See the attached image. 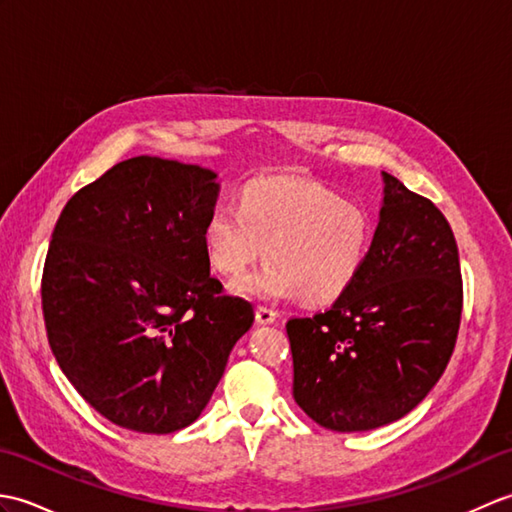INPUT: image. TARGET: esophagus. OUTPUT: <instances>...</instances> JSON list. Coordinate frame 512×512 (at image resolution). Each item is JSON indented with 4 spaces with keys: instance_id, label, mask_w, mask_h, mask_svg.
<instances>
[{
    "instance_id": "obj_1",
    "label": "esophagus",
    "mask_w": 512,
    "mask_h": 512,
    "mask_svg": "<svg viewBox=\"0 0 512 512\" xmlns=\"http://www.w3.org/2000/svg\"><path fill=\"white\" fill-rule=\"evenodd\" d=\"M255 319H257L259 325H270V323L277 321V312H275L273 308L259 306V308L255 310Z\"/></svg>"
}]
</instances>
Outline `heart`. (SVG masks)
I'll list each match as a JSON object with an SVG mask.
<instances>
[{
    "mask_svg": "<svg viewBox=\"0 0 512 512\" xmlns=\"http://www.w3.org/2000/svg\"><path fill=\"white\" fill-rule=\"evenodd\" d=\"M374 222L365 206L325 184L264 178L239 195V209L215 206L204 224V253L215 273L239 277L262 253L268 264L237 279L233 295L255 301L339 299L361 273Z\"/></svg>",
    "mask_w": 512,
    "mask_h": 512,
    "instance_id": "heart-1",
    "label": "heart"
}]
</instances>
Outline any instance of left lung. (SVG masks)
<instances>
[{
	"instance_id": "1",
	"label": "left lung",
	"mask_w": 512,
	"mask_h": 512,
	"mask_svg": "<svg viewBox=\"0 0 512 512\" xmlns=\"http://www.w3.org/2000/svg\"><path fill=\"white\" fill-rule=\"evenodd\" d=\"M367 262L328 312L286 323L292 396L321 427L396 422L438 383L458 339V244L438 206L383 171Z\"/></svg>"
}]
</instances>
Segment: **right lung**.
<instances>
[{
    "mask_svg": "<svg viewBox=\"0 0 512 512\" xmlns=\"http://www.w3.org/2000/svg\"><path fill=\"white\" fill-rule=\"evenodd\" d=\"M217 173L156 156L118 162L74 193L41 281L50 350L110 422L173 433L198 420L255 321L222 295L202 231Z\"/></svg>",
    "mask_w": 512,
    "mask_h": 512,
    "instance_id": "add662e5",
    "label": "right lung"
}]
</instances>
